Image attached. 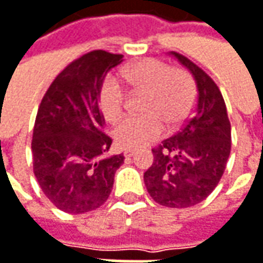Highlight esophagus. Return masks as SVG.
<instances>
[{
  "mask_svg": "<svg viewBox=\"0 0 263 263\" xmlns=\"http://www.w3.org/2000/svg\"><path fill=\"white\" fill-rule=\"evenodd\" d=\"M137 153V148H125V152H123V155L126 156V158H131V156H134Z\"/></svg>",
  "mask_w": 263,
  "mask_h": 263,
  "instance_id": "34e87169",
  "label": "esophagus"
}]
</instances>
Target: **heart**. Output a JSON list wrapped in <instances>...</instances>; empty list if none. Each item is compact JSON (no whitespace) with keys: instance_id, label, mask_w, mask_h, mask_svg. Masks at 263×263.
<instances>
[{"instance_id":"obj_1","label":"heart","mask_w":263,"mask_h":263,"mask_svg":"<svg viewBox=\"0 0 263 263\" xmlns=\"http://www.w3.org/2000/svg\"><path fill=\"white\" fill-rule=\"evenodd\" d=\"M120 79L134 92H144L140 116L125 117L115 129L116 141L122 147H143L161 138L165 125L170 129L189 116L195 102L193 79L181 70L156 59H146L125 67ZM98 104L110 122L123 113L125 89L113 76H107L98 89Z\"/></svg>"}]
</instances>
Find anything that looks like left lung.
I'll return each instance as SVG.
<instances>
[{"mask_svg":"<svg viewBox=\"0 0 263 263\" xmlns=\"http://www.w3.org/2000/svg\"><path fill=\"white\" fill-rule=\"evenodd\" d=\"M171 54L192 72L198 97L183 128L152 150L155 159L144 173V184L158 204L186 209L204 201L223 176L231 153V122L213 79L186 56Z\"/></svg>","mask_w":263,"mask_h":263,"instance_id":"left-lung-1","label":"left lung"}]
</instances>
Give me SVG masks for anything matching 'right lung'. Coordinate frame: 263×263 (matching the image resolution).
Listing matches in <instances>:
<instances>
[{
  "label": "right lung",
  "instance_id": "obj_1",
  "mask_svg": "<svg viewBox=\"0 0 263 263\" xmlns=\"http://www.w3.org/2000/svg\"><path fill=\"white\" fill-rule=\"evenodd\" d=\"M122 54L93 50L61 71L44 93L32 134V165L40 187L54 207L82 214L101 207L110 196L123 155L105 156L113 140L98 89Z\"/></svg>",
  "mask_w": 263,
  "mask_h": 263
}]
</instances>
